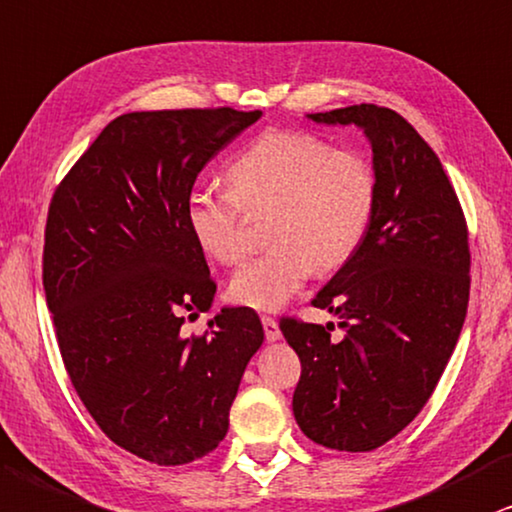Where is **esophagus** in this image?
Here are the masks:
<instances>
[{
  "mask_svg": "<svg viewBox=\"0 0 512 512\" xmlns=\"http://www.w3.org/2000/svg\"><path fill=\"white\" fill-rule=\"evenodd\" d=\"M262 328H264V338L269 342H276L281 338V328H278V321L271 319V316H262Z\"/></svg>",
  "mask_w": 512,
  "mask_h": 512,
  "instance_id": "esophagus-1",
  "label": "esophagus"
}]
</instances>
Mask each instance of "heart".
<instances>
[{"label":"heart","instance_id":"b5f03b06","mask_svg":"<svg viewBox=\"0 0 512 512\" xmlns=\"http://www.w3.org/2000/svg\"><path fill=\"white\" fill-rule=\"evenodd\" d=\"M226 179L229 191H191L184 219L205 255L238 264L250 252V217L271 215L267 238L274 248L229 283L231 300L257 312L281 309L314 269L333 271L352 260L378 210L373 160L312 132L262 134L236 155Z\"/></svg>","mask_w":512,"mask_h":512}]
</instances>
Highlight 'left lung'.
<instances>
[{
	"label": "left lung",
	"mask_w": 512,
	"mask_h": 512,
	"mask_svg": "<svg viewBox=\"0 0 512 512\" xmlns=\"http://www.w3.org/2000/svg\"><path fill=\"white\" fill-rule=\"evenodd\" d=\"M309 118L364 127L380 181L366 241L312 300L342 316L345 338L331 340L333 323L281 319L302 364L297 425L357 454L399 435L449 364L468 312V222L437 153L399 113L361 103Z\"/></svg>",
	"instance_id": "8db88e82"
}]
</instances>
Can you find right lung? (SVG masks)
Masks as SVG:
<instances>
[{"mask_svg": "<svg viewBox=\"0 0 512 512\" xmlns=\"http://www.w3.org/2000/svg\"><path fill=\"white\" fill-rule=\"evenodd\" d=\"M262 111L181 108L108 122L56 186L42 283L70 383L111 442L158 465L210 454L264 340L250 307L184 335L217 283L186 226L198 172Z\"/></svg>", "mask_w": 512, "mask_h": 512, "instance_id": "obj_1", "label": "right lung"}]
</instances>
